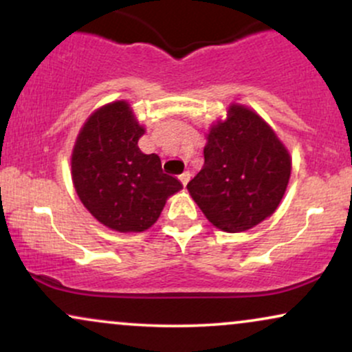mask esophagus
I'll return each instance as SVG.
<instances>
[{
  "label": "esophagus",
  "instance_id": "1",
  "mask_svg": "<svg viewBox=\"0 0 352 352\" xmlns=\"http://www.w3.org/2000/svg\"><path fill=\"white\" fill-rule=\"evenodd\" d=\"M179 179H180L182 184H184V185H187V184H188V180H190V172H188V170H185V172L182 173V175L179 177Z\"/></svg>",
  "mask_w": 352,
  "mask_h": 352
}]
</instances>
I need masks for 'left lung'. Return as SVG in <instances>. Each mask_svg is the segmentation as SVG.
I'll return each instance as SVG.
<instances>
[{
    "label": "left lung",
    "instance_id": "left-lung-1",
    "mask_svg": "<svg viewBox=\"0 0 352 352\" xmlns=\"http://www.w3.org/2000/svg\"><path fill=\"white\" fill-rule=\"evenodd\" d=\"M204 157L187 188L210 223L238 233L273 215L288 187L292 159L256 112L230 106L227 120L210 129Z\"/></svg>",
    "mask_w": 352,
    "mask_h": 352
}]
</instances>
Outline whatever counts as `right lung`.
<instances>
[{
  "mask_svg": "<svg viewBox=\"0 0 352 352\" xmlns=\"http://www.w3.org/2000/svg\"><path fill=\"white\" fill-rule=\"evenodd\" d=\"M145 129L125 100L98 109L80 129L71 157L76 192L91 215L120 233L144 232L182 188L157 153L139 148Z\"/></svg>",
  "mask_w": 352,
  "mask_h": 352,
  "instance_id": "obj_1",
  "label": "right lung"
}]
</instances>
